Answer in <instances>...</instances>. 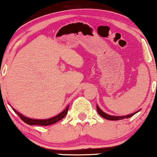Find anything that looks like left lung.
<instances>
[{
	"label": "left lung",
	"instance_id": "obj_1",
	"mask_svg": "<svg viewBox=\"0 0 157 157\" xmlns=\"http://www.w3.org/2000/svg\"><path fill=\"white\" fill-rule=\"evenodd\" d=\"M97 112H98V113L100 115V116L108 120H123V119H125V118L126 119L129 118L131 117H132L133 115H134L135 113H136L140 111V110H139V111H136V112L131 113V114H128V115H125V116H113V115H109L108 114V113L104 112V111H102V110L100 109V108L97 105Z\"/></svg>",
	"mask_w": 157,
	"mask_h": 157
}]
</instances>
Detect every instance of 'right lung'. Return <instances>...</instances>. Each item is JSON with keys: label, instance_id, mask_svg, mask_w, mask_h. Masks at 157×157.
Returning <instances> with one entry per match:
<instances>
[{"label": "right lung", "instance_id": "right-lung-1", "mask_svg": "<svg viewBox=\"0 0 157 157\" xmlns=\"http://www.w3.org/2000/svg\"><path fill=\"white\" fill-rule=\"evenodd\" d=\"M68 107L69 105H68L67 107L66 108V109H64L62 112H60V113H58L56 116L53 117L48 118V119H45V120H38V119H31L29 117H25L24 115L21 114V113H19L18 111H17L16 110L14 109V108L12 107V109H13V111L17 113V115L19 116V117L23 120V122H26V124L30 125H44V126H46V125H52V124H55L57 122L60 121V120L63 119L66 115L68 113Z\"/></svg>", "mask_w": 157, "mask_h": 157}]
</instances>
